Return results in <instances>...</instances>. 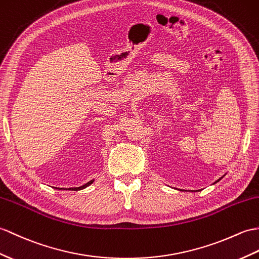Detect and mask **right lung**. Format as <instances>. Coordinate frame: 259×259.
Returning <instances> with one entry per match:
<instances>
[{"label": "right lung", "instance_id": "obj_1", "mask_svg": "<svg viewBox=\"0 0 259 259\" xmlns=\"http://www.w3.org/2000/svg\"><path fill=\"white\" fill-rule=\"evenodd\" d=\"M94 181H89L88 183H86V184H83V185H81V186H79V188H70L69 190H73V191H78V190H82V189H85V188H87L88 185H90L92 184Z\"/></svg>", "mask_w": 259, "mask_h": 259}]
</instances>
